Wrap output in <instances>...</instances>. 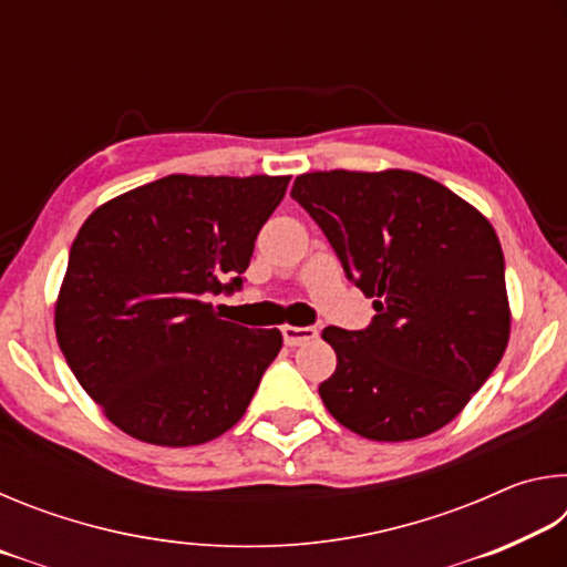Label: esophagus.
Returning <instances> with one entry per match:
<instances>
[{"instance_id":"esophagus-1","label":"esophagus","mask_w":567,"mask_h":567,"mask_svg":"<svg viewBox=\"0 0 567 567\" xmlns=\"http://www.w3.org/2000/svg\"><path fill=\"white\" fill-rule=\"evenodd\" d=\"M282 338H285V344L297 348V344H305L318 338V328H295V324H285Z\"/></svg>"}]
</instances>
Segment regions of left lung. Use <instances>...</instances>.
<instances>
[{"label": "left lung", "instance_id": "left-lung-1", "mask_svg": "<svg viewBox=\"0 0 567 567\" xmlns=\"http://www.w3.org/2000/svg\"><path fill=\"white\" fill-rule=\"evenodd\" d=\"M292 197L348 280L375 297L364 330L324 328L338 368L320 398L340 425L400 443L435 433L497 368L511 334L493 225L417 172H310Z\"/></svg>", "mask_w": 567, "mask_h": 567}]
</instances>
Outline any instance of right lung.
Instances as JSON below:
<instances>
[{
	"mask_svg": "<svg viewBox=\"0 0 567 567\" xmlns=\"http://www.w3.org/2000/svg\"><path fill=\"white\" fill-rule=\"evenodd\" d=\"M290 177L169 175L110 199L70 249L54 310L74 378L114 425L187 447L245 415L280 330L223 320Z\"/></svg>",
	"mask_w": 567,
	"mask_h": 567,
	"instance_id": "add662e5",
	"label": "right lung"
}]
</instances>
